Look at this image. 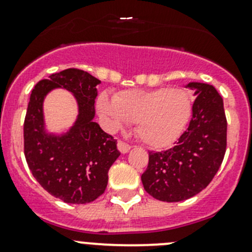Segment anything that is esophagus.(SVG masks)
I'll list each match as a JSON object with an SVG mask.
<instances>
[{"instance_id":"obj_1","label":"esophagus","mask_w":252,"mask_h":252,"mask_svg":"<svg viewBox=\"0 0 252 252\" xmlns=\"http://www.w3.org/2000/svg\"><path fill=\"white\" fill-rule=\"evenodd\" d=\"M117 146H118V150H119V152H121V153L129 152V150H130V148H131L130 145L126 144V142L123 141V140H119Z\"/></svg>"}]
</instances>
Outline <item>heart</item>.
<instances>
[{
    "mask_svg": "<svg viewBox=\"0 0 252 252\" xmlns=\"http://www.w3.org/2000/svg\"><path fill=\"white\" fill-rule=\"evenodd\" d=\"M192 108V96L180 87L128 89L113 99L104 93L97 99V110L111 126L135 123L139 139L152 148L174 144L186 129Z\"/></svg>",
    "mask_w": 252,
    "mask_h": 252,
    "instance_id": "1",
    "label": "heart"
}]
</instances>
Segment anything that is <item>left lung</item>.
<instances>
[{"label":"left lung","instance_id":"8db88e82","mask_svg":"<svg viewBox=\"0 0 252 252\" xmlns=\"http://www.w3.org/2000/svg\"><path fill=\"white\" fill-rule=\"evenodd\" d=\"M195 91L192 118L175 146L148 152L141 175L144 189L161 202H181L198 194L213 181L227 147V118L223 99L215 87L189 83Z\"/></svg>","mask_w":252,"mask_h":252}]
</instances>
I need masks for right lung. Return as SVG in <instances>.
Masks as SVG:
<instances>
[{"mask_svg":"<svg viewBox=\"0 0 252 252\" xmlns=\"http://www.w3.org/2000/svg\"><path fill=\"white\" fill-rule=\"evenodd\" d=\"M97 78L78 68L53 73L33 87L24 121V155L33 177L47 192L70 204L91 203L105 192L108 169L119 157L117 140L96 122ZM63 86L78 97L80 115L67 134L43 131L41 101L50 89Z\"/></svg>","mask_w":252,"mask_h":252,"instance_id":"obj_1","label":"right lung"}]
</instances>
